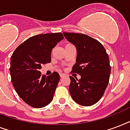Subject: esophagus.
I'll use <instances>...</instances> for the list:
<instances>
[{"label":"esophagus","mask_w":130,"mask_h":130,"mask_svg":"<svg viewBox=\"0 0 130 130\" xmlns=\"http://www.w3.org/2000/svg\"><path fill=\"white\" fill-rule=\"evenodd\" d=\"M60 77H61V78H63V77H64V76H65V75H64V74H62V73H60Z\"/></svg>","instance_id":"esophagus-1"}]
</instances>
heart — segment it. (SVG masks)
<instances>
[{
  "label": "heart",
  "instance_id": "heart-1",
  "mask_svg": "<svg viewBox=\"0 0 130 130\" xmlns=\"http://www.w3.org/2000/svg\"><path fill=\"white\" fill-rule=\"evenodd\" d=\"M74 47L73 45H72L71 43H66L65 45V48H67V47Z\"/></svg>",
  "mask_w": 130,
  "mask_h": 130
}]
</instances>
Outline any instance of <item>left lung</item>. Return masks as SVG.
<instances>
[{
  "mask_svg": "<svg viewBox=\"0 0 130 130\" xmlns=\"http://www.w3.org/2000/svg\"><path fill=\"white\" fill-rule=\"evenodd\" d=\"M64 37L76 47V63L70 76L69 91L76 103L83 106L93 105L103 96L109 82L110 66L106 49L99 41L85 34L64 32Z\"/></svg>",
  "mask_w": 130,
  "mask_h": 130,
  "instance_id": "8db88e82",
  "label": "left lung"
}]
</instances>
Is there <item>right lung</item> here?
<instances>
[{
  "instance_id": "1",
  "label": "right lung",
  "mask_w": 130,
  "mask_h": 130,
  "mask_svg": "<svg viewBox=\"0 0 130 130\" xmlns=\"http://www.w3.org/2000/svg\"><path fill=\"white\" fill-rule=\"evenodd\" d=\"M63 39L61 32L36 35L23 42L12 54V84L18 95L29 106L42 108L53 100L60 75L54 72L46 77L40 69L43 64L51 62L52 49Z\"/></svg>"
}]
</instances>
